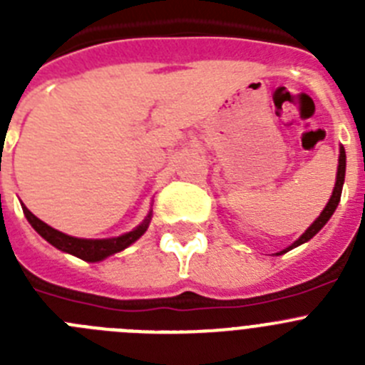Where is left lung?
<instances>
[{
  "label": "left lung",
  "mask_w": 365,
  "mask_h": 365,
  "mask_svg": "<svg viewBox=\"0 0 365 365\" xmlns=\"http://www.w3.org/2000/svg\"><path fill=\"white\" fill-rule=\"evenodd\" d=\"M344 179H346V151H344V148H340V159H338V173H336V185H334V190H333V195H331V199H329L327 206L324 208V212H322L320 215H318V219H316L314 222H312L311 227L305 230V234L299 237L296 243H292L291 247L285 248V250H282L279 254H285L289 252V250H292L294 247H298V245L305 243V241H309L311 237H314L318 232L324 228L325 222L331 219V215L334 214V210H336L338 202H340V197H341V186H344Z\"/></svg>",
  "instance_id": "8db88e82"
}]
</instances>
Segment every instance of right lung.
<instances>
[{"instance_id":"add662e5","label":"right lung","mask_w":365,"mask_h":365,"mask_svg":"<svg viewBox=\"0 0 365 365\" xmlns=\"http://www.w3.org/2000/svg\"><path fill=\"white\" fill-rule=\"evenodd\" d=\"M21 208H24L25 217L29 219L32 228H34L43 240L49 241L53 247L60 248L63 252L73 254V256L80 257V259L83 261H100L104 259V257L111 256V254L124 250L125 247H130L131 243H135V241L148 230V225H150L151 219V215H148L140 227L135 228L133 232H128V234L120 235V237H113V240H78V237H71V235L62 234V232L54 230L49 225H45L43 221H40L36 215L29 210L27 206H21Z\"/></svg>"}]
</instances>
